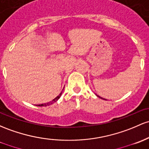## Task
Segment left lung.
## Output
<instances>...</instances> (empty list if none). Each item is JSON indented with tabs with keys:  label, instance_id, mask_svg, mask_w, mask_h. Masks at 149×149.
Here are the masks:
<instances>
[{
	"label": "left lung",
	"instance_id": "obj_1",
	"mask_svg": "<svg viewBox=\"0 0 149 149\" xmlns=\"http://www.w3.org/2000/svg\"><path fill=\"white\" fill-rule=\"evenodd\" d=\"M97 95V97H100V98H101V99H103V100H105V99H104V98H102V97H100V96H98V95Z\"/></svg>",
	"mask_w": 149,
	"mask_h": 149
}]
</instances>
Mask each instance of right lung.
<instances>
[{"label": "right lung", "instance_id": "obj_1", "mask_svg": "<svg viewBox=\"0 0 149 149\" xmlns=\"http://www.w3.org/2000/svg\"><path fill=\"white\" fill-rule=\"evenodd\" d=\"M62 92H63V91H61V93H60V94L58 95L56 97H55V98L53 100H52V101H51V102H47V103H45V104H38V105H37V106H41V107H42V106H47V105H49V104H53L54 102H56V101L58 100L60 98V97H61V94H62Z\"/></svg>", "mask_w": 149, "mask_h": 149}]
</instances>
